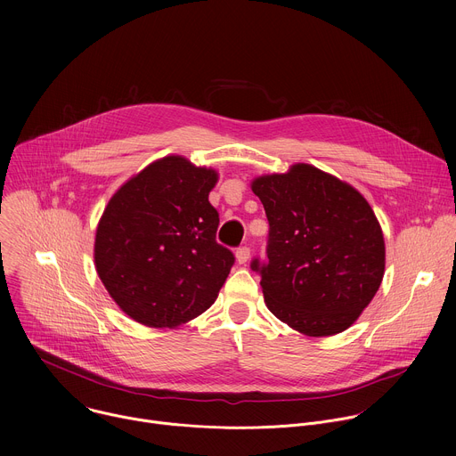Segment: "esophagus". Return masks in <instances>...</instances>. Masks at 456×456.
<instances>
[{"label": "esophagus", "instance_id": "esophagus-1", "mask_svg": "<svg viewBox=\"0 0 456 456\" xmlns=\"http://www.w3.org/2000/svg\"><path fill=\"white\" fill-rule=\"evenodd\" d=\"M248 257H250V248H248L247 245H243V247H240V248L236 250V262H238L240 265H245V264L248 262Z\"/></svg>", "mask_w": 456, "mask_h": 456}]
</instances>
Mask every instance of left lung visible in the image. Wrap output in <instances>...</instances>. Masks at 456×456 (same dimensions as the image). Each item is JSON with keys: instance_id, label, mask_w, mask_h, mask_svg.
<instances>
[{"instance_id": "obj_1", "label": "left lung", "mask_w": 456, "mask_h": 456, "mask_svg": "<svg viewBox=\"0 0 456 456\" xmlns=\"http://www.w3.org/2000/svg\"><path fill=\"white\" fill-rule=\"evenodd\" d=\"M269 220L267 259H252L267 308L327 338L352 327L384 276L382 229L362 194L310 164L250 183Z\"/></svg>"}]
</instances>
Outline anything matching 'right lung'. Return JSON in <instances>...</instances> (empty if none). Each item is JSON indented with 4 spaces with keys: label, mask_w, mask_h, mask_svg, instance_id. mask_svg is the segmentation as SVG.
<instances>
[{
    "label": "right lung",
    "mask_w": 456,
    "mask_h": 456,
    "mask_svg": "<svg viewBox=\"0 0 456 456\" xmlns=\"http://www.w3.org/2000/svg\"><path fill=\"white\" fill-rule=\"evenodd\" d=\"M218 173L180 155L151 162L110 199L95 234V269L137 322L175 329L218 297L234 254L216 241L209 192Z\"/></svg>",
    "instance_id": "right-lung-1"
}]
</instances>
